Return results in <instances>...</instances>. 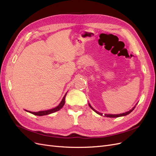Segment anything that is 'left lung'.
I'll return each instance as SVG.
<instances>
[{"label":"left lung","instance_id":"left-lung-1","mask_svg":"<svg viewBox=\"0 0 156 156\" xmlns=\"http://www.w3.org/2000/svg\"><path fill=\"white\" fill-rule=\"evenodd\" d=\"M89 106H90V108H91L93 110H94L97 114H99V115H103V114H101V113H99V112H98L97 111H96L95 110L93 109V108L91 107V106L90 104H89ZM135 107H133L131 110L128 111V112H126V113H123V114H105V115L106 117H108V118H117V117H120V116H123V115H127V114H130V113L132 112V111L135 109Z\"/></svg>","mask_w":156,"mask_h":156}]
</instances>
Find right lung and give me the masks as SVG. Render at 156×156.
<instances>
[{"label":"right lung","instance_id":"add662e5","mask_svg":"<svg viewBox=\"0 0 156 156\" xmlns=\"http://www.w3.org/2000/svg\"><path fill=\"white\" fill-rule=\"evenodd\" d=\"M66 95H65V96L63 97V99H62L61 102L60 103V104L57 106V107L54 108H52V109H50V110H44V111H40V112H30V111H27V112L33 114L34 115H48V114H51V113H53L55 112H57V111L59 110L63 106H64L65 103V97H66Z\"/></svg>","mask_w":156,"mask_h":156}]
</instances>
